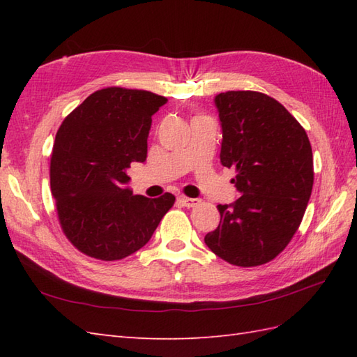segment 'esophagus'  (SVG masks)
<instances>
[{"label": "esophagus", "mask_w": 357, "mask_h": 357, "mask_svg": "<svg viewBox=\"0 0 357 357\" xmlns=\"http://www.w3.org/2000/svg\"><path fill=\"white\" fill-rule=\"evenodd\" d=\"M179 201L183 202L184 207H188V208H190V207H196V206H198V204H199V199H196V198H187V196H181Z\"/></svg>", "instance_id": "esophagus-1"}]
</instances>
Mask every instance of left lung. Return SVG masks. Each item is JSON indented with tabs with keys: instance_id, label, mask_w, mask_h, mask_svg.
Returning a JSON list of instances; mask_svg holds the SVG:
<instances>
[{
	"instance_id": "8db88e82",
	"label": "left lung",
	"mask_w": 357,
	"mask_h": 357,
	"mask_svg": "<svg viewBox=\"0 0 357 357\" xmlns=\"http://www.w3.org/2000/svg\"><path fill=\"white\" fill-rule=\"evenodd\" d=\"M222 128L221 162L233 167L241 193L219 204L218 229L207 247L238 267L267 264L299 229L313 188V153L308 136L275 98L253 90L215 98Z\"/></svg>"
}]
</instances>
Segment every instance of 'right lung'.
<instances>
[{
    "instance_id": "obj_1",
    "label": "right lung",
    "mask_w": 357,
    "mask_h": 357,
    "mask_svg": "<svg viewBox=\"0 0 357 357\" xmlns=\"http://www.w3.org/2000/svg\"><path fill=\"white\" fill-rule=\"evenodd\" d=\"M167 98L147 90L107 87L86 98L56 133L50 188L61 229L81 253L118 261L150 241L174 204L150 199L126 184L132 162L147 158L151 116Z\"/></svg>"
}]
</instances>
